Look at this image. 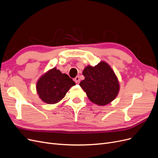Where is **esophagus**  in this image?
I'll list each match as a JSON object with an SVG mask.
<instances>
[{
	"label": "esophagus",
	"mask_w": 158,
	"mask_h": 158,
	"mask_svg": "<svg viewBox=\"0 0 158 158\" xmlns=\"http://www.w3.org/2000/svg\"><path fill=\"white\" fill-rule=\"evenodd\" d=\"M74 81L75 82V83H79V81H80L79 77V76H77L76 77H75V78L74 79Z\"/></svg>",
	"instance_id": "esophagus-1"
}]
</instances>
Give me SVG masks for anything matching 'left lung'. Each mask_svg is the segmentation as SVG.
<instances>
[{"instance_id": "8db88e82", "label": "left lung", "mask_w": 158, "mask_h": 158, "mask_svg": "<svg viewBox=\"0 0 158 158\" xmlns=\"http://www.w3.org/2000/svg\"><path fill=\"white\" fill-rule=\"evenodd\" d=\"M83 75L85 79L79 85L93 103L105 106L117 97L120 88L119 81L107 63L102 60L95 66L88 65Z\"/></svg>"}]
</instances>
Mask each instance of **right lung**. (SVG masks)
<instances>
[{"mask_svg":"<svg viewBox=\"0 0 158 158\" xmlns=\"http://www.w3.org/2000/svg\"><path fill=\"white\" fill-rule=\"evenodd\" d=\"M75 82L56 67L49 70L37 82L36 90L39 98L48 104H56L62 100Z\"/></svg>","mask_w":158,"mask_h":158,"instance_id":"obj_1","label":"right lung"}]
</instances>
